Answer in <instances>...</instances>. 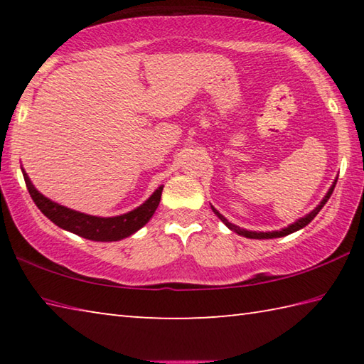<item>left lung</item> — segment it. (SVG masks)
<instances>
[{"label": "left lung", "instance_id": "1", "mask_svg": "<svg viewBox=\"0 0 364 364\" xmlns=\"http://www.w3.org/2000/svg\"><path fill=\"white\" fill-rule=\"evenodd\" d=\"M336 183H337V180H334V183H332V186L329 188V191H328V194H326L324 197H323V200L319 202V205L315 208V210H311L310 213L308 215H305L304 218H300V220H297L295 221V223H292V225H289L287 228H284V230H281V231H268V232H257V231H247V230H242V228H239V226H236V225H232V223H230V221H228L223 215H221L217 208H213L212 207V210L215 212V215H217V217L223 221V223L230 228L231 231H234V232H237V234H241V236H244V237H249V239H273V237H282V236H287V234H291V232H295V231H299V230H301V228L304 226H306L308 223H310V221L316 217L318 215V212L321 210V208L324 207V204L326 202L329 200V197H331V194H332V191H334V188H336Z\"/></svg>", "mask_w": 364, "mask_h": 364}]
</instances>
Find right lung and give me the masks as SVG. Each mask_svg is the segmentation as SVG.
Returning a JSON list of instances; mask_svg holds the SVG:
<instances>
[{"label": "right lung", "instance_id": "right-lung-1", "mask_svg": "<svg viewBox=\"0 0 364 364\" xmlns=\"http://www.w3.org/2000/svg\"><path fill=\"white\" fill-rule=\"evenodd\" d=\"M22 173L30 196H32L36 207L40 208L45 217H48L54 225H58L65 231H70L73 234H77V236H82L85 239H90V241L97 242L120 241V239L132 236V234L136 232L139 228H143L147 221L152 218L154 212H156V208L159 207L160 196H162L164 189V186H159L143 205H139L132 212L119 215V217L102 218L93 217V215H86L82 212H75L72 210V208L56 204V202L48 199V197H45L35 189L23 168Z\"/></svg>", "mask_w": 364, "mask_h": 364}]
</instances>
